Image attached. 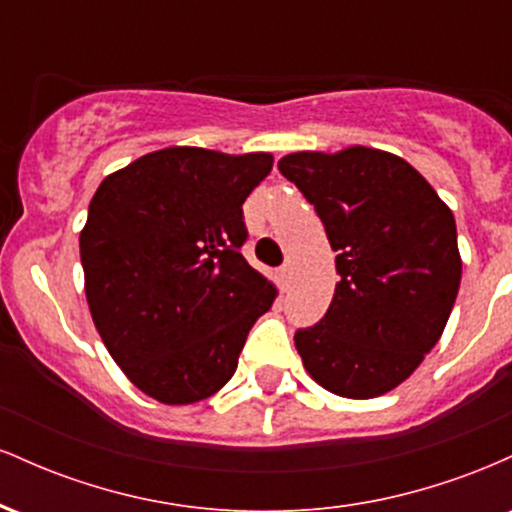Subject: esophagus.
Masks as SVG:
<instances>
[{
    "label": "esophagus",
    "mask_w": 512,
    "mask_h": 512,
    "mask_svg": "<svg viewBox=\"0 0 512 512\" xmlns=\"http://www.w3.org/2000/svg\"><path fill=\"white\" fill-rule=\"evenodd\" d=\"M289 279H291V264H284V267H279L281 289H284V286H289Z\"/></svg>",
    "instance_id": "esophagus-1"
}]
</instances>
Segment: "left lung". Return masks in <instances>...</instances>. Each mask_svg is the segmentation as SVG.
Returning <instances> with one entry per match:
<instances>
[{"label": "left lung", "instance_id": "1", "mask_svg": "<svg viewBox=\"0 0 512 512\" xmlns=\"http://www.w3.org/2000/svg\"><path fill=\"white\" fill-rule=\"evenodd\" d=\"M337 250L327 315L298 330L310 378L349 399L395 390L443 334L462 279L455 216L428 180L390 151L349 146L279 161Z\"/></svg>", "mask_w": 512, "mask_h": 512}]
</instances>
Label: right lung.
<instances>
[{"instance_id":"right-lung-1","label":"right lung","mask_w":512,"mask_h":512,"mask_svg":"<svg viewBox=\"0 0 512 512\" xmlns=\"http://www.w3.org/2000/svg\"><path fill=\"white\" fill-rule=\"evenodd\" d=\"M274 156L168 146L115 170L88 204L79 248L93 325L129 383L202 402L233 378L276 286L240 255L243 202Z\"/></svg>"}]
</instances>
